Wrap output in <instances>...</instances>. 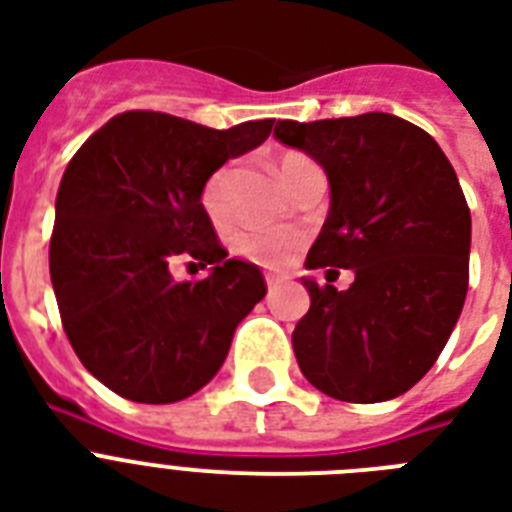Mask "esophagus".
Returning <instances> with one entry per match:
<instances>
[{
  "label": "esophagus",
  "mask_w": 512,
  "mask_h": 512,
  "mask_svg": "<svg viewBox=\"0 0 512 512\" xmlns=\"http://www.w3.org/2000/svg\"><path fill=\"white\" fill-rule=\"evenodd\" d=\"M265 281H268V292H276L284 284V279H279V276H265Z\"/></svg>",
  "instance_id": "obj_1"
}]
</instances>
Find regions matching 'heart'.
Instances as JSON below:
<instances>
[{"label": "heart", "mask_w": 512, "mask_h": 512, "mask_svg": "<svg viewBox=\"0 0 512 512\" xmlns=\"http://www.w3.org/2000/svg\"><path fill=\"white\" fill-rule=\"evenodd\" d=\"M303 162H308L303 154L281 156V177L287 180L289 172ZM228 185H231V167H220L207 177V183L201 188V207L215 223L228 215ZM297 247H300V236L292 231H279V228H252V231H241L233 236V252L249 263L263 265V268L287 265Z\"/></svg>", "instance_id": "b5f03b06"}]
</instances>
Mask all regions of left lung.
Returning a JSON list of instances; mask_svg holds the SVG:
<instances>
[{
	"mask_svg": "<svg viewBox=\"0 0 512 512\" xmlns=\"http://www.w3.org/2000/svg\"><path fill=\"white\" fill-rule=\"evenodd\" d=\"M273 135L329 177L327 223L305 265L356 276L342 292L303 276L300 372L337 401L401 396L436 364L468 295L470 209L457 172L428 132L380 111L287 119Z\"/></svg>",
	"mask_w": 512,
	"mask_h": 512,
	"instance_id": "1",
	"label": "left lung"
}]
</instances>
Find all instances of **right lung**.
<instances>
[{
    "label": "right lung",
    "instance_id": "obj_1",
    "mask_svg": "<svg viewBox=\"0 0 512 512\" xmlns=\"http://www.w3.org/2000/svg\"><path fill=\"white\" fill-rule=\"evenodd\" d=\"M271 127L273 119H260L212 130L127 111L68 162L55 199L52 289L84 369L122 398L172 404L204 388L239 321L268 292L257 265L228 260L201 188ZM175 256L209 264L210 276L175 282Z\"/></svg>",
    "mask_w": 512,
    "mask_h": 512
}]
</instances>
